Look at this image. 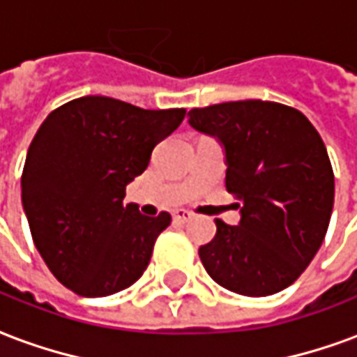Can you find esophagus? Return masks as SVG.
<instances>
[{
    "mask_svg": "<svg viewBox=\"0 0 357 357\" xmlns=\"http://www.w3.org/2000/svg\"><path fill=\"white\" fill-rule=\"evenodd\" d=\"M190 218H192V213H190V211H186V210H176L173 213V220L178 221V223H184V221H188Z\"/></svg>",
    "mask_w": 357,
    "mask_h": 357,
    "instance_id": "esophagus-1",
    "label": "esophagus"
}]
</instances>
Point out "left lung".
Listing matches in <instances>:
<instances>
[{
    "instance_id": "obj_1",
    "label": "left lung",
    "mask_w": 357,
    "mask_h": 357,
    "mask_svg": "<svg viewBox=\"0 0 357 357\" xmlns=\"http://www.w3.org/2000/svg\"><path fill=\"white\" fill-rule=\"evenodd\" d=\"M188 124L220 142L225 188L241 200L239 225L215 220V237L198 250L206 272L241 296L286 289L321 249L333 213L334 174L319 132L270 100L192 108Z\"/></svg>"
}]
</instances>
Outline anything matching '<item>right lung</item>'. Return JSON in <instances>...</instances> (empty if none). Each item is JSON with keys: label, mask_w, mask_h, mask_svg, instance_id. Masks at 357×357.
I'll use <instances>...</instances> for the list:
<instances>
[{"label": "right lung", "mask_w": 357, "mask_h": 357, "mask_svg": "<svg viewBox=\"0 0 357 357\" xmlns=\"http://www.w3.org/2000/svg\"><path fill=\"white\" fill-rule=\"evenodd\" d=\"M184 112L89 95L56 108L38 128L21 178L23 210L34 247L71 291L112 296L146 272L171 215H142L137 204H124L126 186Z\"/></svg>", "instance_id": "right-lung-1"}]
</instances>
